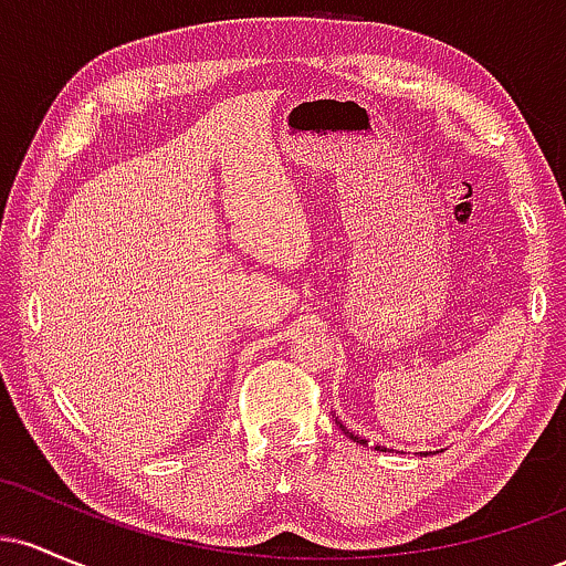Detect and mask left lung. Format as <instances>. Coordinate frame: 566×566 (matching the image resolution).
Segmentation results:
<instances>
[{
	"label": "left lung",
	"instance_id": "left-lung-1",
	"mask_svg": "<svg viewBox=\"0 0 566 566\" xmlns=\"http://www.w3.org/2000/svg\"><path fill=\"white\" fill-rule=\"evenodd\" d=\"M340 428H343V426H340ZM343 433H346V437H348V439H354V441H356V444H367V441H365V439H361V437H356V433H350V431H348V428H343ZM378 450H380V447H378Z\"/></svg>",
	"mask_w": 566,
	"mask_h": 566
}]
</instances>
